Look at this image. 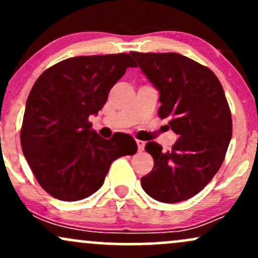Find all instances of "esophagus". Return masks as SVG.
<instances>
[{
	"label": "esophagus",
	"mask_w": 258,
	"mask_h": 258,
	"mask_svg": "<svg viewBox=\"0 0 258 258\" xmlns=\"http://www.w3.org/2000/svg\"><path fill=\"white\" fill-rule=\"evenodd\" d=\"M136 143H137V147H138L139 152H143V150H144V146H146V143H144L143 141H139V139H136Z\"/></svg>",
	"instance_id": "34e87169"
}]
</instances>
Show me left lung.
Wrapping results in <instances>:
<instances>
[{
  "mask_svg": "<svg viewBox=\"0 0 258 258\" xmlns=\"http://www.w3.org/2000/svg\"><path fill=\"white\" fill-rule=\"evenodd\" d=\"M131 55L160 92L159 116L178 135L172 149L148 142L154 167L141 183L160 203L190 199L220 170L232 138V114L220 80L204 67L178 53Z\"/></svg>",
  "mask_w": 258,
  "mask_h": 258,
  "instance_id": "left-lung-1",
  "label": "left lung"
}]
</instances>
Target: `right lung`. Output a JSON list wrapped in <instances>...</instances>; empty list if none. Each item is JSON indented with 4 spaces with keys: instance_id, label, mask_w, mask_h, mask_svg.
Instances as JSON below:
<instances>
[{
    "instance_id": "right-lung-1",
    "label": "right lung",
    "mask_w": 258,
    "mask_h": 258,
    "mask_svg": "<svg viewBox=\"0 0 258 258\" xmlns=\"http://www.w3.org/2000/svg\"><path fill=\"white\" fill-rule=\"evenodd\" d=\"M130 67L136 64L126 53L80 55L44 70L32 86L20 143L38 184L55 199L88 198L103 185L112 161L137 152L130 135L104 139L88 121Z\"/></svg>"
}]
</instances>
